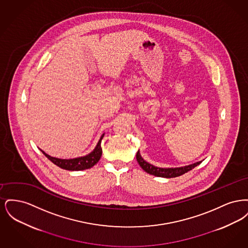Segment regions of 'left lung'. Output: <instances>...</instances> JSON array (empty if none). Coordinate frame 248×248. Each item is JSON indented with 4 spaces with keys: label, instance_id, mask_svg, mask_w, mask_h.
<instances>
[{
    "label": "left lung",
    "instance_id": "8db88e82",
    "mask_svg": "<svg viewBox=\"0 0 248 248\" xmlns=\"http://www.w3.org/2000/svg\"><path fill=\"white\" fill-rule=\"evenodd\" d=\"M137 161L145 172L156 177H166V178L179 177L201 164V162H198L193 165H189L184 167H178V168H160V167H156L154 165H151L147 163L145 160H143L140 152H138L137 154Z\"/></svg>",
    "mask_w": 248,
    "mask_h": 248
}]
</instances>
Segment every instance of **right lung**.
I'll return each instance as SVG.
<instances>
[{
    "instance_id": "obj_1",
    "label": "right lung",
    "mask_w": 248,
    "mask_h": 248,
    "mask_svg": "<svg viewBox=\"0 0 248 248\" xmlns=\"http://www.w3.org/2000/svg\"><path fill=\"white\" fill-rule=\"evenodd\" d=\"M103 137H104V135L101 136V138L97 143L96 147L94 148V151L91 154H89L86 156H83V157L67 160V159H59V158L52 157V156L48 155L43 151H42V153L45 154L53 164L58 165L62 169L70 170V171H79V170L88 169V168H91L92 166H94L99 161V159L102 155L101 140H102Z\"/></svg>"
}]
</instances>
